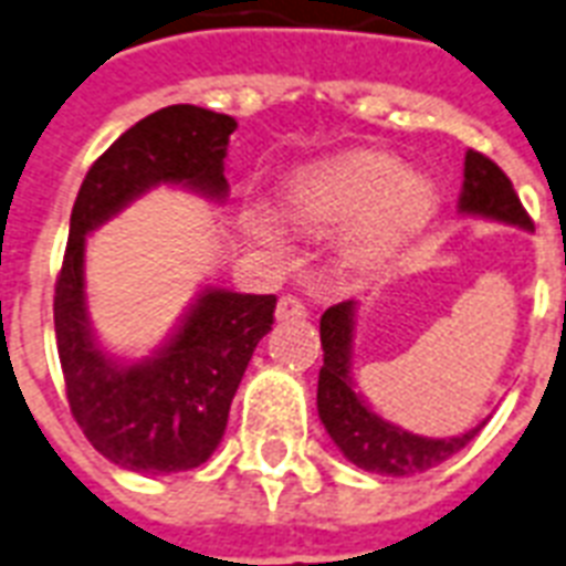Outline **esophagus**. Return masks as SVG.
<instances>
[{
    "label": "esophagus",
    "instance_id": "obj_1",
    "mask_svg": "<svg viewBox=\"0 0 566 566\" xmlns=\"http://www.w3.org/2000/svg\"><path fill=\"white\" fill-rule=\"evenodd\" d=\"M306 306L301 297L295 295H283L277 301V318L280 322H289V318H304Z\"/></svg>",
    "mask_w": 566,
    "mask_h": 566
}]
</instances>
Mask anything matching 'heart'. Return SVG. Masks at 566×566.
Wrapping results in <instances>:
<instances>
[{"instance_id": "obj_1", "label": "heart", "mask_w": 566, "mask_h": 566, "mask_svg": "<svg viewBox=\"0 0 566 566\" xmlns=\"http://www.w3.org/2000/svg\"><path fill=\"white\" fill-rule=\"evenodd\" d=\"M286 212L310 230H331L357 221V248L363 253H384L431 212V188L422 179L407 177L398 161L378 153H357L345 159L324 161L297 174L286 188ZM253 230L271 239V223L256 218Z\"/></svg>"}]
</instances>
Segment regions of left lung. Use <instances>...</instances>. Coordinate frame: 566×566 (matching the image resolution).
Returning <instances> with one entry per match:
<instances>
[{"instance_id":"left-lung-1","label":"left lung","mask_w":566,"mask_h":566,"mask_svg":"<svg viewBox=\"0 0 566 566\" xmlns=\"http://www.w3.org/2000/svg\"><path fill=\"white\" fill-rule=\"evenodd\" d=\"M461 212L516 223L523 230L534 227L505 170L479 150H467V161H463ZM354 313H357V304L343 301V304L324 310L322 315L324 366L318 371V398L315 401H318V416H322L331 440L339 446V451L354 467L378 472V475H416V472L440 467L481 431V424L461 437L431 440V437L410 433L380 419L378 413H371L369 407L363 405V398L354 392L352 378H348Z\"/></svg>"}]
</instances>
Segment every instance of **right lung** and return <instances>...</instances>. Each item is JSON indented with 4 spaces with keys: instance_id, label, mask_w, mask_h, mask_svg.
I'll return each instance as SVG.
<instances>
[{
    "instance_id": "right-lung-1",
    "label": "right lung",
    "mask_w": 566,
    "mask_h": 566,
    "mask_svg": "<svg viewBox=\"0 0 566 566\" xmlns=\"http://www.w3.org/2000/svg\"><path fill=\"white\" fill-rule=\"evenodd\" d=\"M230 115L168 105L126 129L82 179L55 280V339L70 413L103 458L133 472H186L209 461L253 348L274 324V295L206 289L156 357L133 366L96 345L85 310V235L147 188L170 182L227 197Z\"/></svg>"
}]
</instances>
